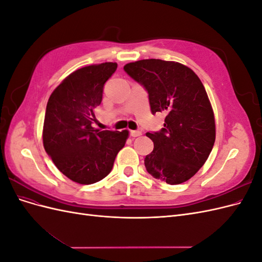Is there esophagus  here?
Here are the masks:
<instances>
[{
	"mask_svg": "<svg viewBox=\"0 0 262 262\" xmlns=\"http://www.w3.org/2000/svg\"><path fill=\"white\" fill-rule=\"evenodd\" d=\"M141 134H142V132H141V131H139V130H131V131H130V136H131V137H133V138L140 137Z\"/></svg>",
	"mask_w": 262,
	"mask_h": 262,
	"instance_id": "esophagus-1",
	"label": "esophagus"
}]
</instances>
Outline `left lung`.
I'll return each instance as SVG.
<instances>
[{
    "mask_svg": "<svg viewBox=\"0 0 262 262\" xmlns=\"http://www.w3.org/2000/svg\"><path fill=\"white\" fill-rule=\"evenodd\" d=\"M123 70L147 92L152 114H166L164 128L146 133L154 143L144 160L147 172L169 185L182 184L202 167L215 142L203 84L191 69L173 61L141 60Z\"/></svg>",
    "mask_w": 262,
    "mask_h": 262,
    "instance_id": "obj_1",
    "label": "left lung"
}]
</instances>
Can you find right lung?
I'll use <instances>...</instances> for the list:
<instances>
[{
    "mask_svg": "<svg viewBox=\"0 0 262 262\" xmlns=\"http://www.w3.org/2000/svg\"><path fill=\"white\" fill-rule=\"evenodd\" d=\"M117 63L105 62L71 73L48 100L43 146L58 169L71 180L91 185L112 171L129 132L93 128L94 109L100 105L104 85Z\"/></svg>",
    "mask_w": 262,
    "mask_h": 262,
    "instance_id": "obj_1",
    "label": "right lung"
}]
</instances>
